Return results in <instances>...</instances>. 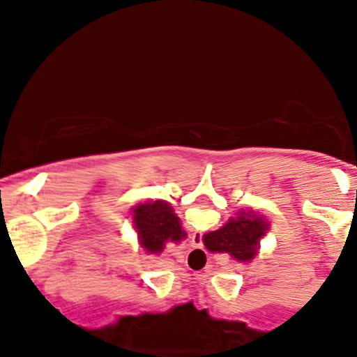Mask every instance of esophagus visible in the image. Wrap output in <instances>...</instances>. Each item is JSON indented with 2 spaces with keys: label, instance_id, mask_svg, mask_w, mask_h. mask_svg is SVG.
<instances>
[{
  "label": "esophagus",
  "instance_id": "obj_1",
  "mask_svg": "<svg viewBox=\"0 0 357 357\" xmlns=\"http://www.w3.org/2000/svg\"><path fill=\"white\" fill-rule=\"evenodd\" d=\"M190 245L195 248H199L203 245V235L199 231H195L192 235L190 236Z\"/></svg>",
  "mask_w": 357,
  "mask_h": 357
}]
</instances>
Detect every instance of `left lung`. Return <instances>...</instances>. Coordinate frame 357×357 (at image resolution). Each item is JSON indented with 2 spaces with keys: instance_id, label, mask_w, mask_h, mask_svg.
Listing matches in <instances>:
<instances>
[{
  "instance_id": "8db88e82",
  "label": "left lung",
  "mask_w": 357,
  "mask_h": 357,
  "mask_svg": "<svg viewBox=\"0 0 357 357\" xmlns=\"http://www.w3.org/2000/svg\"><path fill=\"white\" fill-rule=\"evenodd\" d=\"M134 228L142 248L149 253L165 250L166 241H181L186 233L174 210L166 202H146L132 208Z\"/></svg>"
}]
</instances>
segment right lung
<instances>
[{
  "instance_id": "add662e5",
  "label": "right lung",
  "mask_w": 357,
  "mask_h": 357,
  "mask_svg": "<svg viewBox=\"0 0 357 357\" xmlns=\"http://www.w3.org/2000/svg\"><path fill=\"white\" fill-rule=\"evenodd\" d=\"M270 228L267 218L253 210H241L235 218L228 220L220 230L203 236V243L210 252L230 253L238 261H250L257 255L260 240Z\"/></svg>"
}]
</instances>
